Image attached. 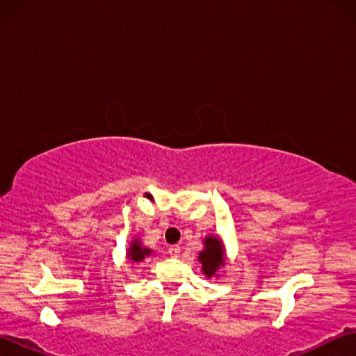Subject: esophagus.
Listing matches in <instances>:
<instances>
[{"mask_svg": "<svg viewBox=\"0 0 356 356\" xmlns=\"http://www.w3.org/2000/svg\"><path fill=\"white\" fill-rule=\"evenodd\" d=\"M168 254L171 257H179L180 256V246L179 245H171L170 248H168Z\"/></svg>", "mask_w": 356, "mask_h": 356, "instance_id": "obj_1", "label": "esophagus"}]
</instances>
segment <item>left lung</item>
Instances as JSON below:
<instances>
[{
  "instance_id": "8db88e82",
  "label": "left lung",
  "mask_w": 356,
  "mask_h": 356,
  "mask_svg": "<svg viewBox=\"0 0 356 356\" xmlns=\"http://www.w3.org/2000/svg\"><path fill=\"white\" fill-rule=\"evenodd\" d=\"M197 261L202 265V272L207 278L216 276L218 268L225 265V250L218 237L209 236L204 238V250L197 256Z\"/></svg>"
}]
</instances>
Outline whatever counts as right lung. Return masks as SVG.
Here are the masks:
<instances>
[{
    "instance_id": "1",
    "label": "right lung",
    "mask_w": 356,
    "mask_h": 356,
    "mask_svg": "<svg viewBox=\"0 0 356 356\" xmlns=\"http://www.w3.org/2000/svg\"><path fill=\"white\" fill-rule=\"evenodd\" d=\"M150 252H152V250H149V248H146V246H143L141 245V242L138 238H135L134 242L130 243V248H129V252H127V257L130 259V261H134V262H141L144 257L146 256H149Z\"/></svg>"
}]
</instances>
